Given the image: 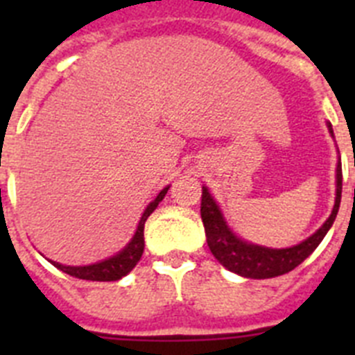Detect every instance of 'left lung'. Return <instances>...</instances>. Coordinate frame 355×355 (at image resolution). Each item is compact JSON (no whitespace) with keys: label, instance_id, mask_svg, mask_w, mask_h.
<instances>
[{"label":"left lung","instance_id":"8db88e82","mask_svg":"<svg viewBox=\"0 0 355 355\" xmlns=\"http://www.w3.org/2000/svg\"><path fill=\"white\" fill-rule=\"evenodd\" d=\"M329 130L332 133L331 124H329ZM341 187H343V175H341V163H338L336 202H334L331 216L313 236L304 240L299 245L290 247V249H268V247L252 245V243H247V241L234 236L225 225L220 209L215 205V200L211 199L208 190L202 187L200 218H202V224H205L209 250L227 270L243 275V277L268 279L288 274V272L293 270L295 266H299L320 245V241L324 240V236L331 229L332 222L338 215V209H340Z\"/></svg>","mask_w":355,"mask_h":355}]
</instances>
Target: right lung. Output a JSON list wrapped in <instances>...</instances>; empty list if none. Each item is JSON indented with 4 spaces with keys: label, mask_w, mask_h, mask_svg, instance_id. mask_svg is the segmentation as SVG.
<instances>
[{
    "label": "right lung",
    "mask_w": 355,
    "mask_h": 355,
    "mask_svg": "<svg viewBox=\"0 0 355 355\" xmlns=\"http://www.w3.org/2000/svg\"><path fill=\"white\" fill-rule=\"evenodd\" d=\"M168 187L163 188L162 192L158 193L153 202L147 206V209L144 211L142 218L139 222V227H137V233H135L133 240L128 243V247L124 250L114 256V258L105 259L101 263H96V265H89V266H64L60 263H55L51 261L56 268H60L62 272L65 274L72 275V277H78V279H85V281H117V279L124 277L128 272H131L135 268V265L140 261L142 258V252H144V225H146L147 216L150 213L155 211L156 206L162 202V199L165 197L167 193Z\"/></svg>",
    "instance_id": "1"
}]
</instances>
